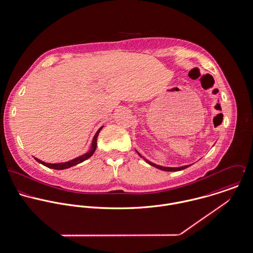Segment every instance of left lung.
<instances>
[{"mask_svg":"<svg viewBox=\"0 0 253 253\" xmlns=\"http://www.w3.org/2000/svg\"><path fill=\"white\" fill-rule=\"evenodd\" d=\"M141 157H142V155L140 154V153H138ZM150 165H152L153 167H155V168H158V169H160V170H163V171H180V170H183V169H186L187 167H189L190 165H186V166H182V167H164V166H159V165H157V164H154V163H152L151 161H149V160H147V159H145Z\"/></svg>","mask_w":253,"mask_h":253,"instance_id":"8db88e82","label":"left lung"}]
</instances>
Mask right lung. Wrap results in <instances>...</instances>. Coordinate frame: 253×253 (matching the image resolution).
<instances>
[{"mask_svg":"<svg viewBox=\"0 0 253 253\" xmlns=\"http://www.w3.org/2000/svg\"><path fill=\"white\" fill-rule=\"evenodd\" d=\"M101 129H102V127H101V128L98 130V132L96 133V135H95V137H94V139H93V142H92L91 150L87 152V153H85V154H83V155H81V156H79V157H76V158H74V159H72V160H70V161H67V162L53 163V164H52V163H46V162H44V161H42V160H40V159H38V158H35V160H37L39 163H41V164H43V165H45V166H47V167H49V168L56 169V170H62V169L70 168V167H72V166H74V165H77V164L83 162L84 160L90 158V157L94 154V152L96 151V148H97V139H98L99 133H100V131H101Z\"/></svg>","mask_w":253,"mask_h":253,"instance_id":"add662e5","label":"right lung"}]
</instances>
